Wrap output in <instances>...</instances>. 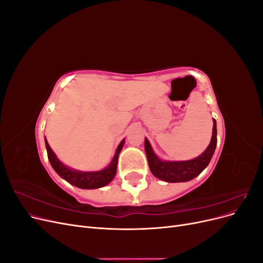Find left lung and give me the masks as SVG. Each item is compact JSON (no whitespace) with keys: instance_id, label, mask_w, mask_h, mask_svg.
<instances>
[{"instance_id":"left-lung-1","label":"left lung","mask_w":263,"mask_h":263,"mask_svg":"<svg viewBox=\"0 0 263 263\" xmlns=\"http://www.w3.org/2000/svg\"><path fill=\"white\" fill-rule=\"evenodd\" d=\"M217 144L216 122L214 119L213 136L211 144L204 153L189 161H161L155 154L149 141L145 139V150L151 173L158 179L166 182H186L197 177L209 165Z\"/></svg>"}]
</instances>
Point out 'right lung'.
<instances>
[{
  "instance_id": "add662e5",
  "label": "right lung",
  "mask_w": 263,
  "mask_h": 263,
  "mask_svg": "<svg viewBox=\"0 0 263 263\" xmlns=\"http://www.w3.org/2000/svg\"><path fill=\"white\" fill-rule=\"evenodd\" d=\"M45 142H46V148H47V155H48V159L54 171L57 172L62 179H65L66 181L71 183V184L81 189H98L108 184V183L115 177L116 169H117L118 155L121 153V150L124 146V140H123L121 144L118 145L113 160L106 169L101 170V171H95V172H80V171L71 170L67 168L65 164H62L58 160V158L55 157L54 153L51 150L49 144L47 142L46 139H45Z\"/></svg>"
}]
</instances>
